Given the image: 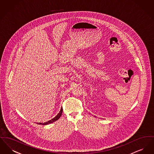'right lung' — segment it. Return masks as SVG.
Wrapping results in <instances>:
<instances>
[{
  "label": "right lung",
  "mask_w": 154,
  "mask_h": 154,
  "mask_svg": "<svg viewBox=\"0 0 154 154\" xmlns=\"http://www.w3.org/2000/svg\"><path fill=\"white\" fill-rule=\"evenodd\" d=\"M62 111H63V109H62V107L61 108V109L60 110V111H59V112L58 114L54 118H52V119L51 120H50V121H47V122H44V123H41V122H39V123H36L38 125H48L50 124H52V123H53V122H55L56 121H57L58 119L60 117V116H62Z\"/></svg>",
  "instance_id": "right-lung-1"
}]
</instances>
